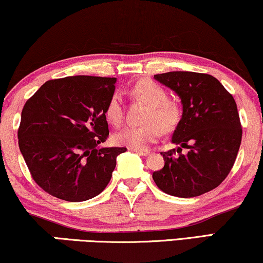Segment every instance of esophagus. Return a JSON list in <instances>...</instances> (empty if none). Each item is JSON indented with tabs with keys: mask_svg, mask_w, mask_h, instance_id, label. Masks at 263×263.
<instances>
[{
	"mask_svg": "<svg viewBox=\"0 0 263 263\" xmlns=\"http://www.w3.org/2000/svg\"><path fill=\"white\" fill-rule=\"evenodd\" d=\"M130 150L135 151V153L140 155V156H147V155H150V150L147 149H130Z\"/></svg>",
	"mask_w": 263,
	"mask_h": 263,
	"instance_id": "esophagus-1",
	"label": "esophagus"
}]
</instances>
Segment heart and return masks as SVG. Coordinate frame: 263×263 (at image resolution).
I'll return each instance as SVG.
<instances>
[{
	"mask_svg": "<svg viewBox=\"0 0 263 263\" xmlns=\"http://www.w3.org/2000/svg\"><path fill=\"white\" fill-rule=\"evenodd\" d=\"M132 93L150 106L145 121L142 126H127L116 133L114 142L130 149H143L154 143L161 136V128L169 130L179 120V112L168 102V94L163 88L153 81H140L133 87ZM105 117L109 124L119 126L123 121V96L113 93L106 105Z\"/></svg>",
	"mask_w": 263,
	"mask_h": 263,
	"instance_id": "obj_1",
	"label": "heart"
}]
</instances>
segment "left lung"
<instances>
[{
    "instance_id": "obj_1",
    "label": "left lung",
    "mask_w": 263,
    "mask_h": 263,
    "mask_svg": "<svg viewBox=\"0 0 263 263\" xmlns=\"http://www.w3.org/2000/svg\"><path fill=\"white\" fill-rule=\"evenodd\" d=\"M154 79L175 91L182 103V117L172 137V143L180 146L161 153L164 167L153 173L155 183L179 198H194L214 190L230 173L241 145L235 99L207 73L170 71ZM182 147L189 149L187 154H180Z\"/></svg>"
}]
</instances>
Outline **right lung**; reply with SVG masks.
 <instances>
[{"label": "right lung", "instance_id": "add662e5", "mask_svg": "<svg viewBox=\"0 0 263 263\" xmlns=\"http://www.w3.org/2000/svg\"><path fill=\"white\" fill-rule=\"evenodd\" d=\"M116 77L50 80L25 103L17 138L33 180L65 201H86L108 184L118 155L126 147H100L109 135L106 105Z\"/></svg>", "mask_w": 263, "mask_h": 263}]
</instances>
